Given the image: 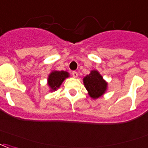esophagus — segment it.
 Returning a JSON list of instances; mask_svg holds the SVG:
<instances>
[{"instance_id": "obj_1", "label": "esophagus", "mask_w": 148, "mask_h": 148, "mask_svg": "<svg viewBox=\"0 0 148 148\" xmlns=\"http://www.w3.org/2000/svg\"><path fill=\"white\" fill-rule=\"evenodd\" d=\"M72 75H73V77H77L78 74H77L76 71H72Z\"/></svg>"}]
</instances>
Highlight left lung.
I'll return each instance as SVG.
<instances>
[{"instance_id": "8db88e82", "label": "left lung", "mask_w": 148, "mask_h": 148, "mask_svg": "<svg viewBox=\"0 0 148 148\" xmlns=\"http://www.w3.org/2000/svg\"><path fill=\"white\" fill-rule=\"evenodd\" d=\"M83 82L88 95L92 99H97L105 93L108 88V83L97 71H92L83 78Z\"/></svg>"}]
</instances>
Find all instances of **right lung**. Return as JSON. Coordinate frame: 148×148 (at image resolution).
<instances>
[{"label": "right lung", "instance_id": "add662e5", "mask_svg": "<svg viewBox=\"0 0 148 148\" xmlns=\"http://www.w3.org/2000/svg\"><path fill=\"white\" fill-rule=\"evenodd\" d=\"M69 77V73L66 71H53L48 77V85L50 91H56L60 87L63 82Z\"/></svg>", "mask_w": 148, "mask_h": 148}]
</instances>
